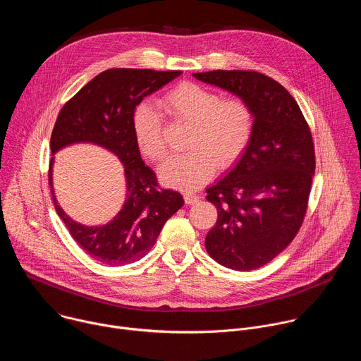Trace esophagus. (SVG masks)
<instances>
[{
	"label": "esophagus",
	"mask_w": 361,
	"mask_h": 361,
	"mask_svg": "<svg viewBox=\"0 0 361 361\" xmlns=\"http://www.w3.org/2000/svg\"><path fill=\"white\" fill-rule=\"evenodd\" d=\"M184 200H185V202L187 204H195L198 200H200V195H197L195 192H191V191H187V192H184Z\"/></svg>",
	"instance_id": "esophagus-1"
}]
</instances>
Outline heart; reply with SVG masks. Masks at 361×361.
<instances>
[{"label": "heart", "instance_id": "1", "mask_svg": "<svg viewBox=\"0 0 361 361\" xmlns=\"http://www.w3.org/2000/svg\"><path fill=\"white\" fill-rule=\"evenodd\" d=\"M159 104L174 123L191 126L187 142L191 151L171 156L160 169V177L167 185L198 188L214 176L217 167H233L252 140L255 117L244 98H223L207 87L183 82L166 92ZM133 133L145 157L163 160L167 151L163 120L147 102L133 113Z\"/></svg>", "mask_w": 361, "mask_h": 361}]
</instances>
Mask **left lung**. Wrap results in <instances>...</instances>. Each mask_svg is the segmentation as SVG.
Here are the masks:
<instances>
[{
	"instance_id": "8db88e82",
	"label": "left lung",
	"mask_w": 361,
	"mask_h": 361,
	"mask_svg": "<svg viewBox=\"0 0 361 361\" xmlns=\"http://www.w3.org/2000/svg\"><path fill=\"white\" fill-rule=\"evenodd\" d=\"M192 75L237 94L254 111L244 156L205 190L219 213L205 248L227 269L255 270L279 255L304 221L316 170L312 131L297 101L271 77L243 70Z\"/></svg>"
}]
</instances>
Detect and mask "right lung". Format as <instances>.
<instances>
[{
	"mask_svg": "<svg viewBox=\"0 0 361 361\" xmlns=\"http://www.w3.org/2000/svg\"><path fill=\"white\" fill-rule=\"evenodd\" d=\"M181 71L111 68L99 73L63 106L51 133V152L73 142H95L113 151L124 164L127 194L117 217L106 226L85 227L73 221L57 204L56 210L74 241L94 260L124 266L144 257L166 224L184 204L178 191L160 187L144 164L133 133V113L142 98L157 91ZM51 166L48 184H51Z\"/></svg>",
	"mask_w": 361,
	"mask_h": 361,
	"instance_id": "1",
	"label": "right lung"
}]
</instances>
